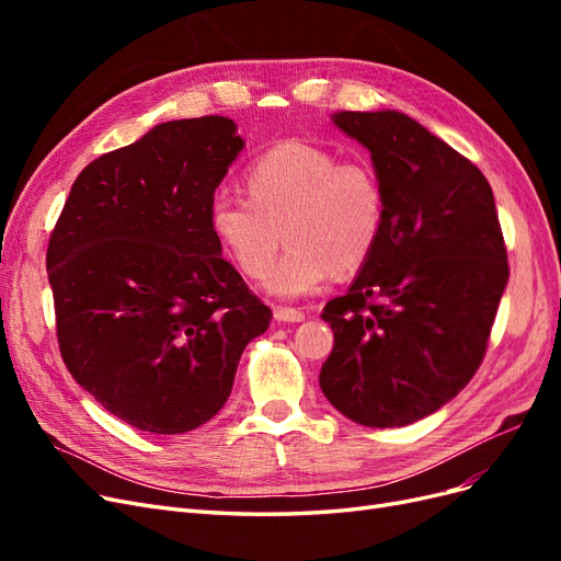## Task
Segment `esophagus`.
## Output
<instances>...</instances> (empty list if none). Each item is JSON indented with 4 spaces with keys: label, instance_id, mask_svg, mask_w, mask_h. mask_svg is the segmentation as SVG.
<instances>
[{
    "label": "esophagus",
    "instance_id": "esophagus-1",
    "mask_svg": "<svg viewBox=\"0 0 561 561\" xmlns=\"http://www.w3.org/2000/svg\"><path fill=\"white\" fill-rule=\"evenodd\" d=\"M274 316L280 322H301L304 318H307V313H304L301 309H295V307H276Z\"/></svg>",
    "mask_w": 561,
    "mask_h": 561
}]
</instances>
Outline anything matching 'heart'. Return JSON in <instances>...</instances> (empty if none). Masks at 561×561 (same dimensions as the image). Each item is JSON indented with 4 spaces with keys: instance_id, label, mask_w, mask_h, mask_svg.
<instances>
[{
    "instance_id": "heart-1",
    "label": "heart",
    "mask_w": 561,
    "mask_h": 561,
    "mask_svg": "<svg viewBox=\"0 0 561 561\" xmlns=\"http://www.w3.org/2000/svg\"><path fill=\"white\" fill-rule=\"evenodd\" d=\"M243 186L248 198L213 196L208 225L250 278L268 274L284 233L288 250L266 280L278 297L316 293L332 271H358L381 239L386 192L367 161H342L325 147L287 140L252 159Z\"/></svg>"
}]
</instances>
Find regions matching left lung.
Listing matches in <instances>:
<instances>
[{"mask_svg":"<svg viewBox=\"0 0 561 561\" xmlns=\"http://www.w3.org/2000/svg\"><path fill=\"white\" fill-rule=\"evenodd\" d=\"M386 192L381 239L325 304L334 348L320 388L369 428L433 414L480 369L511 266L482 171L400 112H339Z\"/></svg>","mask_w":561,"mask_h":561,"instance_id":"1","label":"left lung"}]
</instances>
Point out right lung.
<instances>
[{
  "label": "right lung",
  "instance_id": "obj_1",
  "mask_svg": "<svg viewBox=\"0 0 561 561\" xmlns=\"http://www.w3.org/2000/svg\"><path fill=\"white\" fill-rule=\"evenodd\" d=\"M243 149L225 116L180 118L89 163L46 250L60 355L130 426L178 435L222 410L271 309L222 254L208 206Z\"/></svg>",
  "mask_w": 561,
  "mask_h": 561
}]
</instances>
